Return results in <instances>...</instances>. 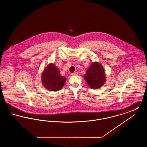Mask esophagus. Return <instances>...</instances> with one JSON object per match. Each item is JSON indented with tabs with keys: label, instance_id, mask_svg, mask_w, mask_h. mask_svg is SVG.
I'll list each match as a JSON object with an SVG mask.
<instances>
[{
	"label": "esophagus",
	"instance_id": "esophagus-1",
	"mask_svg": "<svg viewBox=\"0 0 147 147\" xmlns=\"http://www.w3.org/2000/svg\"><path fill=\"white\" fill-rule=\"evenodd\" d=\"M78 73L77 71H75L74 73H71V76H77V75H78Z\"/></svg>",
	"mask_w": 147,
	"mask_h": 147
}]
</instances>
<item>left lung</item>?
Returning <instances> with one entry per match:
<instances>
[{
  "label": "left lung",
  "mask_w": 147,
  "mask_h": 147,
  "mask_svg": "<svg viewBox=\"0 0 147 147\" xmlns=\"http://www.w3.org/2000/svg\"><path fill=\"white\" fill-rule=\"evenodd\" d=\"M84 79L92 89L101 88L105 82L106 76L103 67L98 62L92 63L86 71Z\"/></svg>",
  "instance_id": "1"
}]
</instances>
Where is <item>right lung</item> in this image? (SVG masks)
<instances>
[{
	"instance_id": "add662e5",
	"label": "right lung",
	"mask_w": 147,
	"mask_h": 147,
	"mask_svg": "<svg viewBox=\"0 0 147 147\" xmlns=\"http://www.w3.org/2000/svg\"><path fill=\"white\" fill-rule=\"evenodd\" d=\"M65 81L66 78L60 74L58 68L52 63H50L42 73V84L50 91L60 90Z\"/></svg>"
}]
</instances>
